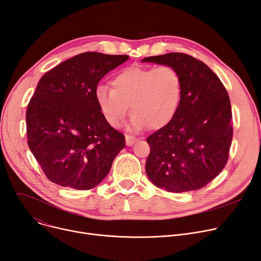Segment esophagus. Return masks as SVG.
Masks as SVG:
<instances>
[{
    "label": "esophagus",
    "instance_id": "obj_1",
    "mask_svg": "<svg viewBox=\"0 0 261 261\" xmlns=\"http://www.w3.org/2000/svg\"><path fill=\"white\" fill-rule=\"evenodd\" d=\"M136 141V138L135 136H133V135H129V134H126V143H127V145L128 146H131V145H133Z\"/></svg>",
    "mask_w": 261,
    "mask_h": 261
}]
</instances>
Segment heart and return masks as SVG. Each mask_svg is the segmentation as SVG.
<instances>
[{
    "instance_id": "obj_1",
    "label": "heart",
    "mask_w": 261,
    "mask_h": 261,
    "mask_svg": "<svg viewBox=\"0 0 261 261\" xmlns=\"http://www.w3.org/2000/svg\"><path fill=\"white\" fill-rule=\"evenodd\" d=\"M112 89L98 86L95 98L105 120L118 128L129 113L135 129H161L173 119L180 107L183 84L170 65L129 66L112 79Z\"/></svg>"
}]
</instances>
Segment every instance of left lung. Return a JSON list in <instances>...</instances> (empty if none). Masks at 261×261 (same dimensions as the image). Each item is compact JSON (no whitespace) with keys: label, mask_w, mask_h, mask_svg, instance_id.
Instances as JSON below:
<instances>
[{"label":"left lung","mask_w":261,"mask_h":261,"mask_svg":"<svg viewBox=\"0 0 261 261\" xmlns=\"http://www.w3.org/2000/svg\"><path fill=\"white\" fill-rule=\"evenodd\" d=\"M143 61L174 67L183 84L173 119L147 138V175L170 193L200 189L228 160L232 116L227 91L206 64L187 54L169 53Z\"/></svg>","instance_id":"obj_1"}]
</instances>
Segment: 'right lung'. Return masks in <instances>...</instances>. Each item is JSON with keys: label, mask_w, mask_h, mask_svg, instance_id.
Masks as SVG:
<instances>
[{"label": "right lung", "mask_w": 261, "mask_h": 261, "mask_svg": "<svg viewBox=\"0 0 261 261\" xmlns=\"http://www.w3.org/2000/svg\"><path fill=\"white\" fill-rule=\"evenodd\" d=\"M127 55L82 53L46 72L26 110L27 144L47 179L88 190L109 173L126 146L105 120L95 98L100 79Z\"/></svg>", "instance_id": "add662e5"}]
</instances>
